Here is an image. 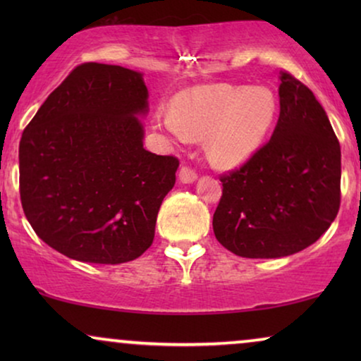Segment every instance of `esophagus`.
<instances>
[{"instance_id": "obj_1", "label": "esophagus", "mask_w": 361, "mask_h": 361, "mask_svg": "<svg viewBox=\"0 0 361 361\" xmlns=\"http://www.w3.org/2000/svg\"><path fill=\"white\" fill-rule=\"evenodd\" d=\"M179 179L180 182H184V184H190V182H194L197 179V172L189 166H182L179 171Z\"/></svg>"}]
</instances>
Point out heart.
I'll list each match as a JSON object with an SVG mask.
<instances>
[{
	"instance_id": "b5f03b06",
	"label": "heart",
	"mask_w": 361,
	"mask_h": 361,
	"mask_svg": "<svg viewBox=\"0 0 361 361\" xmlns=\"http://www.w3.org/2000/svg\"><path fill=\"white\" fill-rule=\"evenodd\" d=\"M276 108V97L268 87L216 83L177 93L171 113H154V125L176 140L207 136L210 161L235 167L250 159L264 141Z\"/></svg>"
}]
</instances>
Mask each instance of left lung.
<instances>
[{
  "label": "left lung",
  "instance_id": "left-lung-1",
  "mask_svg": "<svg viewBox=\"0 0 361 361\" xmlns=\"http://www.w3.org/2000/svg\"><path fill=\"white\" fill-rule=\"evenodd\" d=\"M279 118L271 140L220 177L216 240L243 258H283L322 236L340 209V145L314 93L279 73Z\"/></svg>",
  "mask_w": 361,
  "mask_h": 361
}]
</instances>
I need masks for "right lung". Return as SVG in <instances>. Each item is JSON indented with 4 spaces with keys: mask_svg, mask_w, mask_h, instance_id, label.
I'll return each instance as SVG.
<instances>
[{
    "mask_svg": "<svg viewBox=\"0 0 361 361\" xmlns=\"http://www.w3.org/2000/svg\"><path fill=\"white\" fill-rule=\"evenodd\" d=\"M140 72L87 62L42 103L19 142V194L32 230L77 261L120 264L154 240L179 159L142 147Z\"/></svg>",
    "mask_w": 361,
    "mask_h": 361,
    "instance_id": "right-lung-1",
    "label": "right lung"
}]
</instances>
